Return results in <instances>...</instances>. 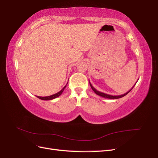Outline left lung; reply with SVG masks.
I'll return each instance as SVG.
<instances>
[{
    "label": "left lung",
    "instance_id": "obj_1",
    "mask_svg": "<svg viewBox=\"0 0 158 158\" xmlns=\"http://www.w3.org/2000/svg\"><path fill=\"white\" fill-rule=\"evenodd\" d=\"M89 84H90V86H91V88H92V89H93V91L97 95H99V96H102V97H103V98H107V99H118V98H123V97H124L125 96V95H126L127 94H128L129 92H131V91L132 90V89L134 88V86H135V84L134 85V86L128 91V92H127V93H125V94H123V95H109V94H105V93H103V92H99V91H98L96 89H95L93 85H92V84L90 83V82L89 81Z\"/></svg>",
    "mask_w": 158,
    "mask_h": 158
}]
</instances>
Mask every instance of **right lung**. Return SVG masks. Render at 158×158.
<instances>
[{
    "label": "right lung",
    "mask_w": 158,
    "mask_h": 158,
    "mask_svg": "<svg viewBox=\"0 0 158 158\" xmlns=\"http://www.w3.org/2000/svg\"><path fill=\"white\" fill-rule=\"evenodd\" d=\"M68 84V83H67ZM66 85H65V86L62 89L60 92H57L56 94H55L53 95H49V96H46V97H40V96H37L38 98L40 99H42V100H51V99H55L56 98H58L59 96H60V95L62 94V93L63 92V91L64 89V88H66Z\"/></svg>",
    "instance_id": "add662e5"
}]
</instances>
